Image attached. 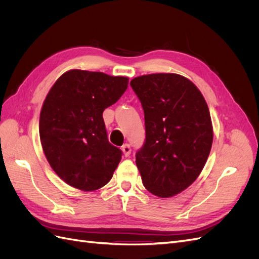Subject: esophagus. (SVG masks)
Instances as JSON below:
<instances>
[{
	"instance_id": "1",
	"label": "esophagus",
	"mask_w": 259,
	"mask_h": 259,
	"mask_svg": "<svg viewBox=\"0 0 259 259\" xmlns=\"http://www.w3.org/2000/svg\"><path fill=\"white\" fill-rule=\"evenodd\" d=\"M122 151H123L125 156H128L131 154V147H130V145H127V144L123 145L122 146Z\"/></svg>"
}]
</instances>
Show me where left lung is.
<instances>
[{"mask_svg": "<svg viewBox=\"0 0 259 259\" xmlns=\"http://www.w3.org/2000/svg\"><path fill=\"white\" fill-rule=\"evenodd\" d=\"M131 86L146 126L136 165L149 192L170 198L193 184L207 161L213 144L207 104L197 86L176 73L140 75Z\"/></svg>", "mask_w": 259, "mask_h": 259, "instance_id": "8db88e82", "label": "left lung"}]
</instances>
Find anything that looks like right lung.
Masks as SVG:
<instances>
[{
	"label": "right lung",
	"mask_w": 259,
	"mask_h": 259,
	"mask_svg": "<svg viewBox=\"0 0 259 259\" xmlns=\"http://www.w3.org/2000/svg\"><path fill=\"white\" fill-rule=\"evenodd\" d=\"M127 85V76L72 69L52 86L40 113V139L51 167L69 186L95 191L110 182L122 151L108 142L103 112Z\"/></svg>",
	"instance_id": "right-lung-1"
}]
</instances>
